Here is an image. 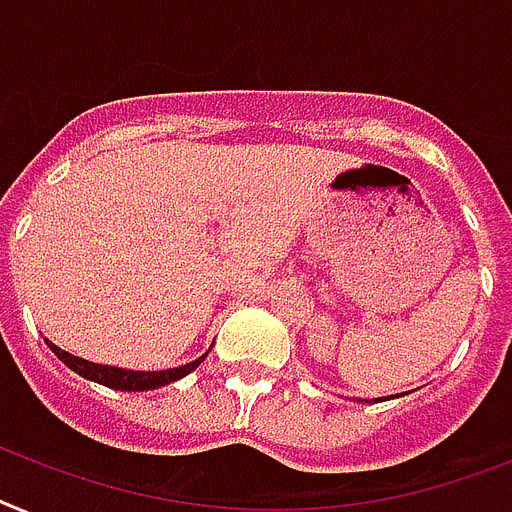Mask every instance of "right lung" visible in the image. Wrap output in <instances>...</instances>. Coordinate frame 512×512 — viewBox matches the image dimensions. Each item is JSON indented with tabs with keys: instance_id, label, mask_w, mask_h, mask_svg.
Wrapping results in <instances>:
<instances>
[{
	"instance_id": "obj_1",
	"label": "right lung",
	"mask_w": 512,
	"mask_h": 512,
	"mask_svg": "<svg viewBox=\"0 0 512 512\" xmlns=\"http://www.w3.org/2000/svg\"><path fill=\"white\" fill-rule=\"evenodd\" d=\"M49 350L60 357L62 363L68 365L70 371H76L78 376L86 378V381H94V384L110 386V389H118V392H149V389H160V386H168L178 378L189 376L194 368H197L202 360L207 357V352L202 357H197L194 363L178 365V368H168V371H126V368H115V365H99L89 363L83 357L70 355V352L60 350L57 344H52L47 339Z\"/></svg>"
}]
</instances>
